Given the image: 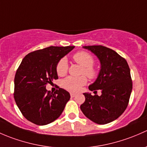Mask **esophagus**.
I'll list each match as a JSON object with an SVG mask.
<instances>
[{
    "label": "esophagus",
    "instance_id": "esophagus-1",
    "mask_svg": "<svg viewBox=\"0 0 147 147\" xmlns=\"http://www.w3.org/2000/svg\"><path fill=\"white\" fill-rule=\"evenodd\" d=\"M70 96L71 98H74V97L76 96V93H70Z\"/></svg>",
    "mask_w": 147,
    "mask_h": 147
}]
</instances>
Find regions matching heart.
<instances>
[{"label":"heart","mask_w":147,"mask_h":147,"mask_svg":"<svg viewBox=\"0 0 147 147\" xmlns=\"http://www.w3.org/2000/svg\"><path fill=\"white\" fill-rule=\"evenodd\" d=\"M73 59L80 66L83 67L82 73L87 76L89 78H96L98 75V71L93 66L94 63V59L86 51H78L73 56ZM68 62L65 58L60 59L57 65V73L60 76H65L68 71ZM87 82L85 76L73 77L69 76L63 79L61 86L63 88L71 92L78 91L81 86Z\"/></svg>","instance_id":"heart-1"}]
</instances>
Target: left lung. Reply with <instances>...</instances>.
I'll list each match as a JSON object with an SVG mask.
<instances>
[{
	"instance_id": "1",
	"label": "left lung",
	"mask_w": 147,
	"mask_h": 147,
	"mask_svg": "<svg viewBox=\"0 0 147 147\" xmlns=\"http://www.w3.org/2000/svg\"><path fill=\"white\" fill-rule=\"evenodd\" d=\"M99 59L100 70L89 90L101 96L84 93L85 102L81 110L86 117L98 125L110 123L126 110L132 90L130 69L126 60L116 51L101 45L84 46Z\"/></svg>"
}]
</instances>
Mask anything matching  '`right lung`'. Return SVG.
Masks as SVG:
<instances>
[{
	"label": "right lung",
	"mask_w": 147,
	"mask_h": 147,
	"mask_svg": "<svg viewBox=\"0 0 147 147\" xmlns=\"http://www.w3.org/2000/svg\"><path fill=\"white\" fill-rule=\"evenodd\" d=\"M74 46L49 47L29 53L15 76L14 98L22 114L30 122L45 125L61 115L70 94L63 88L54 93L46 85L58 78L57 65Z\"/></svg>",
	"instance_id": "obj_1"
}]
</instances>
